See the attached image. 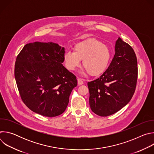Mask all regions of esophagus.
Wrapping results in <instances>:
<instances>
[{
    "instance_id": "34e87169",
    "label": "esophagus",
    "mask_w": 154,
    "mask_h": 154,
    "mask_svg": "<svg viewBox=\"0 0 154 154\" xmlns=\"http://www.w3.org/2000/svg\"><path fill=\"white\" fill-rule=\"evenodd\" d=\"M77 80H78V85H83L84 83V82L81 79H80V78H79Z\"/></svg>"
}]
</instances>
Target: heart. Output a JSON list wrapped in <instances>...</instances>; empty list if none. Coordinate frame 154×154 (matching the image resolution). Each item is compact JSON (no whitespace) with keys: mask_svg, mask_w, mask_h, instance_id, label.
I'll use <instances>...</instances> for the list:
<instances>
[{"mask_svg":"<svg viewBox=\"0 0 154 154\" xmlns=\"http://www.w3.org/2000/svg\"><path fill=\"white\" fill-rule=\"evenodd\" d=\"M74 52L66 51L63 55L65 67L74 71L80 66L83 60V66L91 75H97L107 68L111 58L108 47L96 39H88L74 45Z\"/></svg>","mask_w":154,"mask_h":154,"instance_id":"1","label":"heart"}]
</instances>
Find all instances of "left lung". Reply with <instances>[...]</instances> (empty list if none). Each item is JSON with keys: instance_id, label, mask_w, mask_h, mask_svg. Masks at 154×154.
<instances>
[{"instance_id": "obj_1", "label": "left lung", "mask_w": 154, "mask_h": 154, "mask_svg": "<svg viewBox=\"0 0 154 154\" xmlns=\"http://www.w3.org/2000/svg\"><path fill=\"white\" fill-rule=\"evenodd\" d=\"M137 79L136 54L128 44L118 38L115 55L108 69L99 78L88 82L91 110L100 116L120 110L132 97Z\"/></svg>"}]
</instances>
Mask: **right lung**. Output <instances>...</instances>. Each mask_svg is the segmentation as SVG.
Wrapping results in <instances>:
<instances>
[{
	"label": "right lung",
	"instance_id": "add662e5",
	"mask_svg": "<svg viewBox=\"0 0 154 154\" xmlns=\"http://www.w3.org/2000/svg\"><path fill=\"white\" fill-rule=\"evenodd\" d=\"M64 48L53 42L27 44L17 56L14 77L20 98L32 111L55 117L66 108L77 85L62 64Z\"/></svg>",
	"mask_w": 154,
	"mask_h": 154
}]
</instances>
